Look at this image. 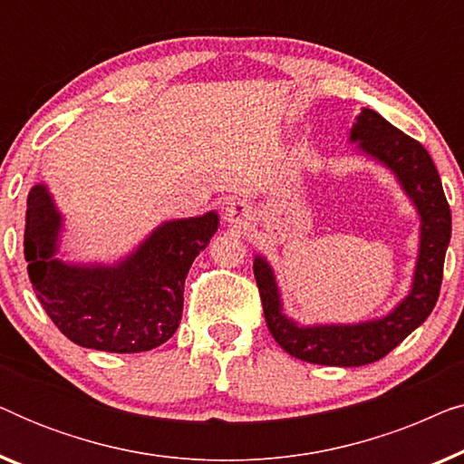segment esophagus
I'll return each mask as SVG.
<instances>
[{"instance_id":"obj_1","label":"esophagus","mask_w":464,"mask_h":464,"mask_svg":"<svg viewBox=\"0 0 464 464\" xmlns=\"http://www.w3.org/2000/svg\"><path fill=\"white\" fill-rule=\"evenodd\" d=\"M253 215H256V211H253L251 202H246L243 198H234V200L227 202L224 218H226L227 224L246 226V224H251V221H253Z\"/></svg>"}]
</instances>
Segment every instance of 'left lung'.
<instances>
[{"label":"left lung","mask_w":464,"mask_h":464,"mask_svg":"<svg viewBox=\"0 0 464 464\" xmlns=\"http://www.w3.org/2000/svg\"><path fill=\"white\" fill-rule=\"evenodd\" d=\"M351 141L395 170L422 218L420 256L411 294L380 321L359 325L300 327L281 313L278 289L262 257L253 264L266 325L276 344L291 357L316 365L357 367L382 359L401 344L433 313L443 278V259L452 232V213L429 151L373 110H363L351 130Z\"/></svg>","instance_id":"1"}]
</instances>
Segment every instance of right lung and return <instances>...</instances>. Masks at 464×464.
I'll return each mask as SVG.
<instances>
[{
    "instance_id": "add662e5",
    "label": "right lung",
    "mask_w": 464,
    "mask_h": 464,
    "mask_svg": "<svg viewBox=\"0 0 464 464\" xmlns=\"http://www.w3.org/2000/svg\"><path fill=\"white\" fill-rule=\"evenodd\" d=\"M61 215L44 186L31 188L24 224L27 275L42 308L75 344L143 353L179 327L183 283L218 230V215L169 221L116 268H78L54 259Z\"/></svg>"
}]
</instances>
